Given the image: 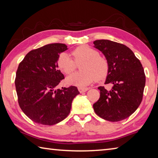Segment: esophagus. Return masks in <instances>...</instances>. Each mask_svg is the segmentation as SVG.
Returning <instances> with one entry per match:
<instances>
[{
	"label": "esophagus",
	"instance_id": "obj_1",
	"mask_svg": "<svg viewBox=\"0 0 158 158\" xmlns=\"http://www.w3.org/2000/svg\"><path fill=\"white\" fill-rule=\"evenodd\" d=\"M78 90H79V91L81 93H84V92H85V91H87L88 90H89V89H88V88H81V87H79V88H78Z\"/></svg>",
	"mask_w": 158,
	"mask_h": 158
}]
</instances>
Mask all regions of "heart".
<instances>
[{
    "label": "heart",
    "mask_w": 158,
    "mask_h": 158,
    "mask_svg": "<svg viewBox=\"0 0 158 158\" xmlns=\"http://www.w3.org/2000/svg\"><path fill=\"white\" fill-rule=\"evenodd\" d=\"M73 58L67 53H61L57 64L61 71L70 74L75 70L77 65H80L81 73L70 74L66 78L67 84L79 87H85L96 79L101 80L107 75L109 63L107 60L99 55L98 51L86 45L77 47L72 52Z\"/></svg>",
    "instance_id": "1"
}]
</instances>
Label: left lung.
I'll use <instances>...</instances> for the list:
<instances>
[{"mask_svg": "<svg viewBox=\"0 0 158 158\" xmlns=\"http://www.w3.org/2000/svg\"><path fill=\"white\" fill-rule=\"evenodd\" d=\"M109 63L105 84L112 87H98L100 97L93 105L95 114L111 122L124 120L137 110L142 101L146 76L139 60L130 48L108 40L93 42Z\"/></svg>", "mask_w": 158, "mask_h": 158, "instance_id": "left-lung-1", "label": "left lung"}]
</instances>
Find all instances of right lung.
<instances>
[{
    "mask_svg": "<svg viewBox=\"0 0 158 158\" xmlns=\"http://www.w3.org/2000/svg\"><path fill=\"white\" fill-rule=\"evenodd\" d=\"M65 44L44 45L28 52L19 65L15 87L20 108L37 123L53 125L70 112L72 102L79 92L76 86L57 89L64 75L57 64Z\"/></svg>",
    "mask_w": 158,
    "mask_h": 158,
    "instance_id": "add662e5",
    "label": "right lung"
}]
</instances>
